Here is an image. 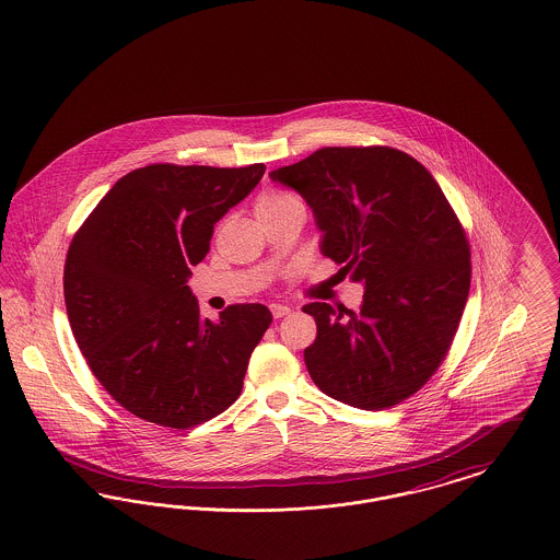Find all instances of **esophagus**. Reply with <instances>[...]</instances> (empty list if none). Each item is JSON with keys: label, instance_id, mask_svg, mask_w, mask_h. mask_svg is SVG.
I'll return each instance as SVG.
<instances>
[{"label": "esophagus", "instance_id": "1", "mask_svg": "<svg viewBox=\"0 0 560 560\" xmlns=\"http://www.w3.org/2000/svg\"><path fill=\"white\" fill-rule=\"evenodd\" d=\"M270 313H272V317H275V319H281V317L290 315V313H292V308H290V306H285V304H270Z\"/></svg>", "mask_w": 560, "mask_h": 560}]
</instances>
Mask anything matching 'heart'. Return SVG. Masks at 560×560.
<instances>
[{
	"mask_svg": "<svg viewBox=\"0 0 560 560\" xmlns=\"http://www.w3.org/2000/svg\"><path fill=\"white\" fill-rule=\"evenodd\" d=\"M292 205H302L300 198L290 195V192H281V190H268L262 192L258 200H256V213L258 215H270V213H277L285 207H292Z\"/></svg>",
	"mask_w": 560,
	"mask_h": 560,
	"instance_id": "heart-1",
	"label": "heart"
}]
</instances>
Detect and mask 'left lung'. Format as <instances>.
Here are the masks:
<instances>
[{"instance_id": "1", "label": "left lung", "mask_w": 560, "mask_h": 560, "mask_svg": "<svg viewBox=\"0 0 560 560\" xmlns=\"http://www.w3.org/2000/svg\"><path fill=\"white\" fill-rule=\"evenodd\" d=\"M270 179L308 202L322 254L365 288L360 313L302 308L317 324L304 349L313 383L362 410L417 394L451 349L471 279L467 236L433 175L406 152L370 145L322 148Z\"/></svg>"}]
</instances>
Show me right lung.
<instances>
[{"mask_svg": "<svg viewBox=\"0 0 560 560\" xmlns=\"http://www.w3.org/2000/svg\"><path fill=\"white\" fill-rule=\"evenodd\" d=\"M264 168H135L71 238L63 292L73 338L103 389L143 421L195 428L241 395L272 315L264 304H232L218 322L202 319L188 277L215 222Z\"/></svg>", "mask_w": 560, "mask_h": 560, "instance_id": "add662e5", "label": "right lung"}]
</instances>
